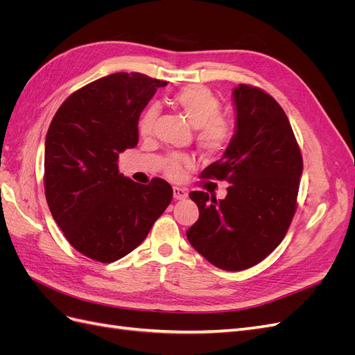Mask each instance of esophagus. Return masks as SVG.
I'll list each match as a JSON object with an SVG mask.
<instances>
[{
	"label": "esophagus",
	"mask_w": 355,
	"mask_h": 355,
	"mask_svg": "<svg viewBox=\"0 0 355 355\" xmlns=\"http://www.w3.org/2000/svg\"><path fill=\"white\" fill-rule=\"evenodd\" d=\"M173 197H175V200H184L188 197V192L184 188L173 187Z\"/></svg>",
	"instance_id": "34e87169"
}]
</instances>
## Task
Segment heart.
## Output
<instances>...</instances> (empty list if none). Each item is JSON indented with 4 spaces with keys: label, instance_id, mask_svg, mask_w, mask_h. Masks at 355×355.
Masks as SVG:
<instances>
[{
    "label": "heart",
    "instance_id": "obj_1",
    "mask_svg": "<svg viewBox=\"0 0 355 355\" xmlns=\"http://www.w3.org/2000/svg\"><path fill=\"white\" fill-rule=\"evenodd\" d=\"M173 103L179 112L187 118V121L198 130L197 142L201 149L209 154H218L227 149L230 145L234 127L220 116L222 105L219 99L207 87L202 85H189L179 90L173 96ZM158 110L153 105L144 112L139 121V132L142 136L151 135ZM187 158L171 157L167 161L166 171L170 178H179L182 173V164L187 163Z\"/></svg>",
    "mask_w": 355,
    "mask_h": 355
}]
</instances>
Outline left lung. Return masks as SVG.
I'll use <instances>...</instances> for the list:
<instances>
[{"mask_svg": "<svg viewBox=\"0 0 355 355\" xmlns=\"http://www.w3.org/2000/svg\"><path fill=\"white\" fill-rule=\"evenodd\" d=\"M235 130L204 179H227L223 200L194 191L200 218L187 231L191 245L214 266L241 271L282 243L296 210L302 155L283 108L270 94L239 84L232 90Z\"/></svg>", "mask_w": 355, "mask_h": 355, "instance_id": "8db88e82", "label": "left lung"}]
</instances>
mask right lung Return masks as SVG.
<instances>
[{"instance_id":"obj_1","label":"right lung","mask_w":355,"mask_h":355,"mask_svg":"<svg viewBox=\"0 0 355 355\" xmlns=\"http://www.w3.org/2000/svg\"><path fill=\"white\" fill-rule=\"evenodd\" d=\"M167 81L139 72L96 80L62 103L46 136L44 187L53 219L73 249L115 262L135 250L167 209L173 189L118 171V154L139 141V116Z\"/></svg>"}]
</instances>
